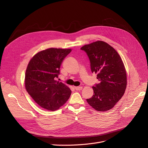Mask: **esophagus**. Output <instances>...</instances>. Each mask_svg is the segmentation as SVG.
Wrapping results in <instances>:
<instances>
[{"mask_svg": "<svg viewBox=\"0 0 148 148\" xmlns=\"http://www.w3.org/2000/svg\"><path fill=\"white\" fill-rule=\"evenodd\" d=\"M83 89V88L82 86H76L75 87V89L76 90H81Z\"/></svg>", "mask_w": 148, "mask_h": 148, "instance_id": "34e87169", "label": "esophagus"}]
</instances>
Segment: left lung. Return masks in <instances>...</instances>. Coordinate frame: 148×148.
Wrapping results in <instances>:
<instances>
[{
  "label": "left lung",
  "mask_w": 148,
  "mask_h": 148,
  "mask_svg": "<svg viewBox=\"0 0 148 148\" xmlns=\"http://www.w3.org/2000/svg\"><path fill=\"white\" fill-rule=\"evenodd\" d=\"M90 63L92 73L97 74L99 83L92 86L94 95L87 99L88 103L97 111L110 110L125 93L127 73L119 55L112 46L98 41L83 46Z\"/></svg>",
  "instance_id": "1"
}]
</instances>
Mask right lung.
Here are the masks:
<instances>
[{
  "mask_svg": "<svg viewBox=\"0 0 148 148\" xmlns=\"http://www.w3.org/2000/svg\"><path fill=\"white\" fill-rule=\"evenodd\" d=\"M71 49L50 48L30 59L25 74V88L30 97L44 109L54 111L63 106L71 90L56 80L60 67Z\"/></svg>",
  "mask_w": 148,
  "mask_h": 148,
  "instance_id": "obj_1",
  "label": "right lung"
}]
</instances>
